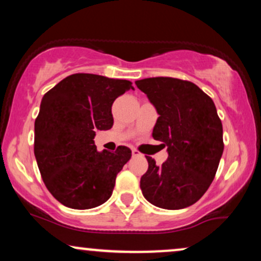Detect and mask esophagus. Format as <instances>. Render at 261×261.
Segmentation results:
<instances>
[{"label": "esophagus", "mask_w": 261, "mask_h": 261, "mask_svg": "<svg viewBox=\"0 0 261 261\" xmlns=\"http://www.w3.org/2000/svg\"><path fill=\"white\" fill-rule=\"evenodd\" d=\"M131 152H133V157H140V155H141L140 152L137 151V149H135V148L131 149Z\"/></svg>", "instance_id": "34e87169"}]
</instances>
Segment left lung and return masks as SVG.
<instances>
[{
    "label": "left lung",
    "mask_w": 261,
    "mask_h": 261,
    "mask_svg": "<svg viewBox=\"0 0 261 261\" xmlns=\"http://www.w3.org/2000/svg\"><path fill=\"white\" fill-rule=\"evenodd\" d=\"M135 83L160 115L152 136L168 152L161 167L146 157L143 196L161 208L188 207L206 193L223 153L222 122L214 100L189 81L153 77Z\"/></svg>",
    "instance_id": "left-lung-1"
}]
</instances>
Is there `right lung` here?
<instances>
[{
  "mask_svg": "<svg viewBox=\"0 0 261 261\" xmlns=\"http://www.w3.org/2000/svg\"><path fill=\"white\" fill-rule=\"evenodd\" d=\"M130 89L126 80L74 73L45 93L35 119L34 154L47 190L66 207L93 208L112 196L131 149L99 152L94 136L112 128L114 100Z\"/></svg>",
  "mask_w": 261,
  "mask_h": 261,
  "instance_id": "right-lung-1",
  "label": "right lung"
}]
</instances>
